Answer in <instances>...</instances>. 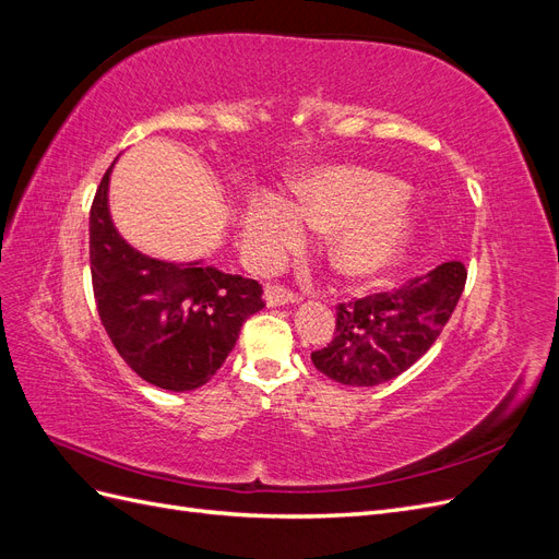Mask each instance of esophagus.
<instances>
[{
	"label": "esophagus",
	"instance_id": "esophagus-1",
	"mask_svg": "<svg viewBox=\"0 0 559 559\" xmlns=\"http://www.w3.org/2000/svg\"><path fill=\"white\" fill-rule=\"evenodd\" d=\"M265 302L270 308H277V306H289V302H296L298 296L292 294L289 289H284V286H265V294H263Z\"/></svg>",
	"mask_w": 559,
	"mask_h": 559
}]
</instances>
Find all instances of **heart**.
<instances>
[{
  "label": "heart",
  "instance_id": "heart-1",
  "mask_svg": "<svg viewBox=\"0 0 559 559\" xmlns=\"http://www.w3.org/2000/svg\"><path fill=\"white\" fill-rule=\"evenodd\" d=\"M392 177L366 167L331 165L296 186V200H253L242 218L245 245L263 261H275L306 240L308 226L333 230L326 261L345 282H370L394 270L413 249L421 214L401 202Z\"/></svg>",
  "mask_w": 559,
  "mask_h": 559
}]
</instances>
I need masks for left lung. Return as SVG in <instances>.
<instances>
[{"instance_id": "1", "label": "left lung", "mask_w": 559, "mask_h": 559, "mask_svg": "<svg viewBox=\"0 0 559 559\" xmlns=\"http://www.w3.org/2000/svg\"><path fill=\"white\" fill-rule=\"evenodd\" d=\"M466 284L462 261H445L394 294L341 302L329 347L312 352L326 378L376 386L408 370L441 335Z\"/></svg>"}]
</instances>
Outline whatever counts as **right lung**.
Instances as JSON below:
<instances>
[{"label": "right lung", "mask_w": 559, "mask_h": 559, "mask_svg": "<svg viewBox=\"0 0 559 559\" xmlns=\"http://www.w3.org/2000/svg\"><path fill=\"white\" fill-rule=\"evenodd\" d=\"M114 163L91 207L97 314L118 354L142 380L167 392H191L212 380L245 321L263 310L261 284L222 273L202 259L160 261L128 245L109 214Z\"/></svg>", "instance_id": "obj_1"}]
</instances>
